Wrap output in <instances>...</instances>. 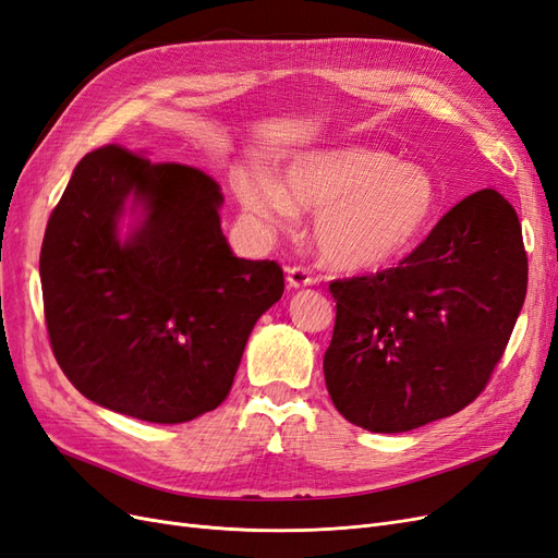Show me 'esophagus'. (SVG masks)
I'll return each mask as SVG.
<instances>
[{"instance_id":"esophagus-1","label":"esophagus","mask_w":558,"mask_h":558,"mask_svg":"<svg viewBox=\"0 0 558 558\" xmlns=\"http://www.w3.org/2000/svg\"><path fill=\"white\" fill-rule=\"evenodd\" d=\"M286 281H289L291 289H307V286L316 283V279L310 275V269H305V267H289V269H286Z\"/></svg>"}]
</instances>
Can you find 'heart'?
I'll return each mask as SVG.
<instances>
[{"label": "heart", "instance_id": "b5f03b06", "mask_svg": "<svg viewBox=\"0 0 558 558\" xmlns=\"http://www.w3.org/2000/svg\"><path fill=\"white\" fill-rule=\"evenodd\" d=\"M242 207L269 226H289L298 207L316 211L314 246L340 272H377L426 240L440 189L426 167L388 150L342 144L310 148L277 172L232 170Z\"/></svg>", "mask_w": 558, "mask_h": 558}]
</instances>
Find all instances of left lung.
I'll return each mask as SVG.
<instances>
[{"label": "left lung", "instance_id": "8db88e82", "mask_svg": "<svg viewBox=\"0 0 558 558\" xmlns=\"http://www.w3.org/2000/svg\"><path fill=\"white\" fill-rule=\"evenodd\" d=\"M529 283L521 223L498 191L461 199L398 267L330 281L332 404L373 433L461 412L492 377Z\"/></svg>", "mask_w": 558, "mask_h": 558}]
</instances>
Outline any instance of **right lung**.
<instances>
[{
    "instance_id": "obj_1",
    "label": "right lung",
    "mask_w": 558,
    "mask_h": 558,
    "mask_svg": "<svg viewBox=\"0 0 558 558\" xmlns=\"http://www.w3.org/2000/svg\"><path fill=\"white\" fill-rule=\"evenodd\" d=\"M221 205L205 172L116 144L76 165L48 218L39 275L50 347L88 400L150 424H183L226 400L283 272L234 256Z\"/></svg>"
}]
</instances>
